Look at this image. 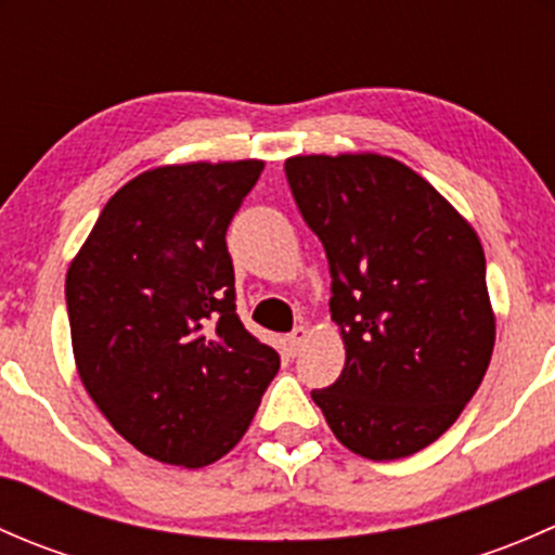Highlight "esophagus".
Wrapping results in <instances>:
<instances>
[{
    "mask_svg": "<svg viewBox=\"0 0 555 555\" xmlns=\"http://www.w3.org/2000/svg\"><path fill=\"white\" fill-rule=\"evenodd\" d=\"M306 338H309V330H306V327H295L293 333H289L284 340H287V349L293 351V354H298L300 346H304Z\"/></svg>",
    "mask_w": 555,
    "mask_h": 555,
    "instance_id": "obj_1",
    "label": "esophagus"
}]
</instances>
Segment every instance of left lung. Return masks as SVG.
Wrapping results in <instances>:
<instances>
[{
  "instance_id": "left-lung-1",
  "label": "left lung",
  "mask_w": 555,
  "mask_h": 555,
  "mask_svg": "<svg viewBox=\"0 0 555 555\" xmlns=\"http://www.w3.org/2000/svg\"><path fill=\"white\" fill-rule=\"evenodd\" d=\"M289 190L324 246L346 365L313 389L335 438L373 462L411 456L473 400L494 351L478 233L386 155H295Z\"/></svg>"
}]
</instances>
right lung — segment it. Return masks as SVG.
I'll list each match as a JSON object with an SVG mask.
<instances>
[{"mask_svg": "<svg viewBox=\"0 0 555 555\" xmlns=\"http://www.w3.org/2000/svg\"><path fill=\"white\" fill-rule=\"evenodd\" d=\"M262 160L160 166L122 184L66 273L72 349L106 422L158 462L244 438L279 354L236 313L225 233Z\"/></svg>", "mask_w": 555, "mask_h": 555, "instance_id": "obj_1", "label": "right lung"}]
</instances>
